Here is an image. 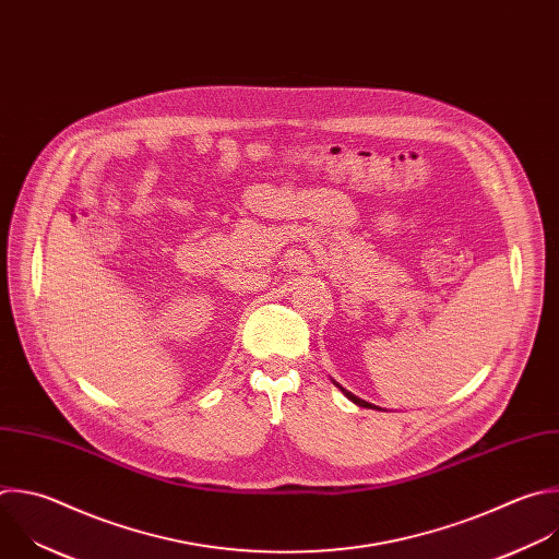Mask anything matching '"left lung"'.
Masks as SVG:
<instances>
[{
	"instance_id": "obj_1",
	"label": "left lung",
	"mask_w": 559,
	"mask_h": 559,
	"mask_svg": "<svg viewBox=\"0 0 559 559\" xmlns=\"http://www.w3.org/2000/svg\"><path fill=\"white\" fill-rule=\"evenodd\" d=\"M340 391H342V393H344V395H346V397H348V400H350V402H353V404H357V406H361V408H373V406H370V404H368V402H364V400H359V397H355V395H353V393H348V391H346V389H342V386H340Z\"/></svg>"
}]
</instances>
